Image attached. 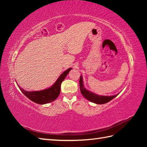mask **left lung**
<instances>
[{
  "instance_id": "obj_1",
  "label": "left lung",
  "mask_w": 147,
  "mask_h": 147,
  "mask_svg": "<svg viewBox=\"0 0 147 147\" xmlns=\"http://www.w3.org/2000/svg\"><path fill=\"white\" fill-rule=\"evenodd\" d=\"M80 89L82 94L85 97V98L90 100L92 102H94L95 104H104L107 103L109 101H110L115 97H117L118 94L114 95V96H99L97 95L96 94H94L90 91L86 90L85 88H84L83 83V78L82 76L81 75L80 78Z\"/></svg>"
}]
</instances>
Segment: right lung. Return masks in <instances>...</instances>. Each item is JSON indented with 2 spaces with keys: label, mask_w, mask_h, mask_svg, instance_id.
<instances>
[{
  "label": "right lung",
  "mask_w": 147,
  "mask_h": 147,
  "mask_svg": "<svg viewBox=\"0 0 147 147\" xmlns=\"http://www.w3.org/2000/svg\"><path fill=\"white\" fill-rule=\"evenodd\" d=\"M72 68H69L62 74L58 79L52 86L46 90L38 91H27L23 90L19 85V88L23 94L29 98L30 100L33 101L38 104H45L54 101L60 94L61 84L63 82L67 75Z\"/></svg>",
  "instance_id": "right-lung-1"
}]
</instances>
